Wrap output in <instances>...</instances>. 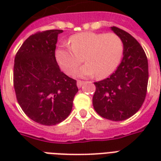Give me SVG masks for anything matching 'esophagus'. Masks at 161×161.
Returning a JSON list of instances; mask_svg holds the SVG:
<instances>
[{
	"mask_svg": "<svg viewBox=\"0 0 161 161\" xmlns=\"http://www.w3.org/2000/svg\"><path fill=\"white\" fill-rule=\"evenodd\" d=\"M84 84V82H83V81H80V80H78L77 82V86L78 88H81L82 87V85Z\"/></svg>",
	"mask_w": 161,
	"mask_h": 161,
	"instance_id": "1",
	"label": "esophagus"
}]
</instances>
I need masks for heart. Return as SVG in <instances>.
Returning a JSON list of instances; mask_svg holds the SVG:
<instances>
[{
	"mask_svg": "<svg viewBox=\"0 0 161 161\" xmlns=\"http://www.w3.org/2000/svg\"><path fill=\"white\" fill-rule=\"evenodd\" d=\"M70 44H61L55 58L61 69L72 74L84 60L86 64L76 72L78 77H108L115 70L123 54V42L115 33L84 32L70 38Z\"/></svg>",
	"mask_w": 161,
	"mask_h": 161,
	"instance_id": "b5f03b06",
	"label": "heart"
}]
</instances>
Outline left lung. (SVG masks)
Wrapping results in <instances>:
<instances>
[{"instance_id": "1", "label": "left lung", "mask_w": 161, "mask_h": 161, "mask_svg": "<svg viewBox=\"0 0 161 161\" xmlns=\"http://www.w3.org/2000/svg\"><path fill=\"white\" fill-rule=\"evenodd\" d=\"M111 30L123 42V58L110 77L94 83L92 103L102 117L119 121L135 115L145 101L148 63L144 50L134 37L116 26H111Z\"/></svg>"}]
</instances>
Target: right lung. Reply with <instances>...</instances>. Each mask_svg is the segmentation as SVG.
Returning <instances> with one entry per match:
<instances>
[{"mask_svg":"<svg viewBox=\"0 0 161 161\" xmlns=\"http://www.w3.org/2000/svg\"><path fill=\"white\" fill-rule=\"evenodd\" d=\"M61 33L63 30H47L31 35L14 58L17 101L30 119L46 126L68 117L78 91L77 81L61 71L56 61V44Z\"/></svg>","mask_w":161,"mask_h":161,"instance_id":"1","label":"right lung"}]
</instances>
